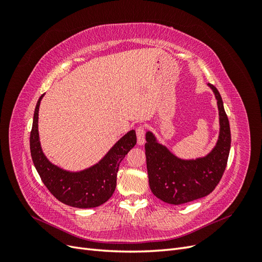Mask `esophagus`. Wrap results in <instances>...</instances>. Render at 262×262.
<instances>
[{
	"mask_svg": "<svg viewBox=\"0 0 262 262\" xmlns=\"http://www.w3.org/2000/svg\"><path fill=\"white\" fill-rule=\"evenodd\" d=\"M137 139H138V144L143 145L145 142V128L144 125H140L137 128Z\"/></svg>",
	"mask_w": 262,
	"mask_h": 262,
	"instance_id": "obj_1",
	"label": "esophagus"
}]
</instances>
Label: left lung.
<instances>
[{"label":"left lung","mask_w":262,"mask_h":262,"mask_svg":"<svg viewBox=\"0 0 262 262\" xmlns=\"http://www.w3.org/2000/svg\"><path fill=\"white\" fill-rule=\"evenodd\" d=\"M216 98L220 133L215 146L203 157L182 160L146 132L145 155L148 184L155 196L169 204H182L210 194L220 182L231 149V129L221 95L208 84Z\"/></svg>","instance_id":"left-lung-1"}]
</instances>
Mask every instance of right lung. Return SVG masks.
Wrapping results in <instances>:
<instances>
[{
    "label": "right lung",
    "instance_id": "right-lung-1",
    "mask_svg": "<svg viewBox=\"0 0 262 262\" xmlns=\"http://www.w3.org/2000/svg\"><path fill=\"white\" fill-rule=\"evenodd\" d=\"M43 95L37 101L30 132V153L39 176L60 202L78 209L99 207L115 192L119 165L137 144L136 131L131 130L124 134L97 164L91 167L80 171L62 169L46 157L39 141L38 115Z\"/></svg>",
    "mask_w": 262,
    "mask_h": 262
}]
</instances>
